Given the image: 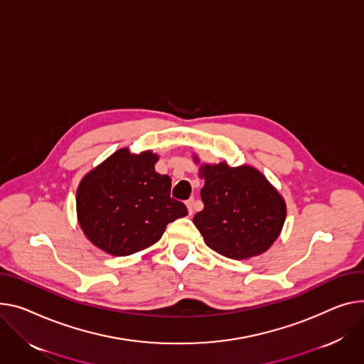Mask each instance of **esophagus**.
I'll list each match as a JSON object with an SVG mask.
<instances>
[{"instance_id": "1", "label": "esophagus", "mask_w": 364, "mask_h": 364, "mask_svg": "<svg viewBox=\"0 0 364 364\" xmlns=\"http://www.w3.org/2000/svg\"><path fill=\"white\" fill-rule=\"evenodd\" d=\"M186 205H187V209H188V215H193V212H195V209H193V205H195V199H188L187 202H186Z\"/></svg>"}]
</instances>
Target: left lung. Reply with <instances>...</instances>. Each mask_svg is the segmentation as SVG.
I'll return each mask as SVG.
<instances>
[{"label": "left lung", "instance_id": "obj_1", "mask_svg": "<svg viewBox=\"0 0 364 364\" xmlns=\"http://www.w3.org/2000/svg\"><path fill=\"white\" fill-rule=\"evenodd\" d=\"M196 164L199 162L195 156ZM203 210L193 218L205 243L223 256L247 259L268 250L278 238L287 208L278 190L249 165L227 162L200 166Z\"/></svg>", "mask_w": 364, "mask_h": 364}]
</instances>
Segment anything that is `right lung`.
Segmentation results:
<instances>
[{"mask_svg":"<svg viewBox=\"0 0 364 364\" xmlns=\"http://www.w3.org/2000/svg\"><path fill=\"white\" fill-rule=\"evenodd\" d=\"M158 155L123 148L87 173L76 205L80 228L92 243L112 256H129L152 246L166 225L187 215L171 198V178L155 171Z\"/></svg>","mask_w":364,"mask_h":364,"instance_id":"right-lung-1","label":"right lung"}]
</instances>
